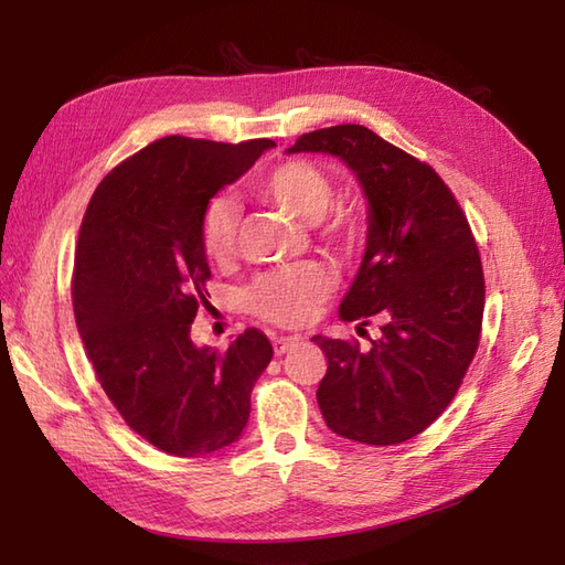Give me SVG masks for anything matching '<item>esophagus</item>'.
<instances>
[{
    "label": "esophagus",
    "instance_id": "1",
    "mask_svg": "<svg viewBox=\"0 0 565 565\" xmlns=\"http://www.w3.org/2000/svg\"><path fill=\"white\" fill-rule=\"evenodd\" d=\"M298 342H301V338H276L274 340V354L281 356L291 350V347H296Z\"/></svg>",
    "mask_w": 565,
    "mask_h": 565
}]
</instances>
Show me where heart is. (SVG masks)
I'll list each match as a JSON object with an SVG mask.
<instances>
[{
	"label": "heart",
	"mask_w": 565,
	"mask_h": 565,
	"mask_svg": "<svg viewBox=\"0 0 565 565\" xmlns=\"http://www.w3.org/2000/svg\"><path fill=\"white\" fill-rule=\"evenodd\" d=\"M257 194L274 203L276 209L289 213L291 218L306 225H316L332 203V184L320 167L306 160H291L276 164L255 184ZM237 203L227 196H213L201 218L203 249L213 259H227L237 243ZM354 215L350 211H338L328 223V233L334 237H347L354 233ZM330 294L328 274L316 264H296V267L274 269L247 289V306L264 320L276 326H301L316 316L318 306Z\"/></svg>",
	"instance_id": "1"
}]
</instances>
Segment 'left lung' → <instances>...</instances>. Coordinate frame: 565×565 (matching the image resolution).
Masks as SVG:
<instances>
[{"instance_id":"8db88e82","label":"left lung","mask_w":565,"mask_h":565,"mask_svg":"<svg viewBox=\"0 0 565 565\" xmlns=\"http://www.w3.org/2000/svg\"><path fill=\"white\" fill-rule=\"evenodd\" d=\"M322 152L350 170L366 199V247L340 318L381 338L369 350L316 334L328 356L318 405L344 439L391 447L444 413L478 350L483 267L471 227L429 164L364 126L320 128L286 154Z\"/></svg>"}]
</instances>
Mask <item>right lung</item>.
I'll use <instances>...</instances> for the list:
<instances>
[{
    "mask_svg": "<svg viewBox=\"0 0 565 565\" xmlns=\"http://www.w3.org/2000/svg\"><path fill=\"white\" fill-rule=\"evenodd\" d=\"M271 148L160 138L106 174L84 213L72 281L79 338L128 427L164 454L194 459L235 444L271 362L255 328L225 352L191 340L211 276L203 209Z\"/></svg>",
    "mask_w": 565,
    "mask_h": 565,
    "instance_id": "add662e5",
    "label": "right lung"
}]
</instances>
